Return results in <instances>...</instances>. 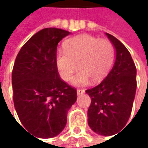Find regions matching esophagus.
Here are the masks:
<instances>
[{"mask_svg": "<svg viewBox=\"0 0 148 148\" xmlns=\"http://www.w3.org/2000/svg\"><path fill=\"white\" fill-rule=\"evenodd\" d=\"M84 92H85V90L84 89H77V94L78 95H80V94H82Z\"/></svg>", "mask_w": 148, "mask_h": 148, "instance_id": "1", "label": "esophagus"}]
</instances>
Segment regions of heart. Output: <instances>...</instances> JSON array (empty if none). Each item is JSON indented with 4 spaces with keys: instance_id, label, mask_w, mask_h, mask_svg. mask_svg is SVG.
Returning <instances> with one entry per match:
<instances>
[{
    "instance_id": "obj_1",
    "label": "heart",
    "mask_w": 148,
    "mask_h": 148,
    "mask_svg": "<svg viewBox=\"0 0 148 148\" xmlns=\"http://www.w3.org/2000/svg\"><path fill=\"white\" fill-rule=\"evenodd\" d=\"M114 58L115 48L109 39L83 34L66 41L65 49L56 52V62L58 73L65 81L72 79L78 66L79 70L73 84L84 86L90 79L94 82L103 79L110 70Z\"/></svg>"
}]
</instances>
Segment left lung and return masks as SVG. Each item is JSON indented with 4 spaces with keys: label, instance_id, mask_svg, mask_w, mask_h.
I'll return each instance as SVG.
<instances>
[{
    "label": "left lung",
    "instance_id": "obj_1",
    "mask_svg": "<svg viewBox=\"0 0 148 148\" xmlns=\"http://www.w3.org/2000/svg\"><path fill=\"white\" fill-rule=\"evenodd\" d=\"M113 44L116 62L105 79L86 92L91 98L88 124L95 133L110 136L128 123L136 91V68L130 51L117 38L106 33Z\"/></svg>",
    "mask_w": 148,
    "mask_h": 148
}]
</instances>
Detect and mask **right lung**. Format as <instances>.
I'll return each instance as SVG.
<instances>
[{
	"label": "right lung",
	"instance_id": "obj_1",
	"mask_svg": "<svg viewBox=\"0 0 148 148\" xmlns=\"http://www.w3.org/2000/svg\"><path fill=\"white\" fill-rule=\"evenodd\" d=\"M69 33L45 28L22 46L15 59L12 72L15 110L34 137L46 139L61 133L68 110L77 99L76 89L61 79L56 62L57 45Z\"/></svg>",
	"mask_w": 148,
	"mask_h": 148
}]
</instances>
